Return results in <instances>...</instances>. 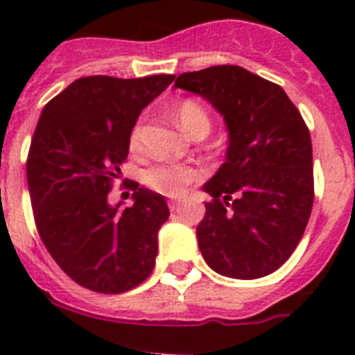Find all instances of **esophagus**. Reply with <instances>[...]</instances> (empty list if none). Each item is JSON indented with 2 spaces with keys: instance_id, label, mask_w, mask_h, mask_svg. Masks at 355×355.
<instances>
[{
  "instance_id": "1",
  "label": "esophagus",
  "mask_w": 355,
  "mask_h": 355,
  "mask_svg": "<svg viewBox=\"0 0 355 355\" xmlns=\"http://www.w3.org/2000/svg\"><path fill=\"white\" fill-rule=\"evenodd\" d=\"M181 206V200H178V199H172L171 202H168V208L172 209V211H175V209L180 208Z\"/></svg>"
}]
</instances>
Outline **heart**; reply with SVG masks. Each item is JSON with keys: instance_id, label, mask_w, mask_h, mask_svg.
Wrapping results in <instances>:
<instances>
[{"instance_id": "heart-1", "label": "heart", "mask_w": 355, "mask_h": 355, "mask_svg": "<svg viewBox=\"0 0 355 355\" xmlns=\"http://www.w3.org/2000/svg\"><path fill=\"white\" fill-rule=\"evenodd\" d=\"M175 122L180 124L181 130L190 137H197V135H208L209 128H211V121H209L208 112L205 106L199 105L193 99H187L181 101L174 110ZM144 142V124L137 122L130 133V149L133 153H140L142 150ZM202 178V171L192 165H168V163H158L153 167L146 168L142 174L144 183L149 188H153L155 192L163 193V196H180L184 188L193 181Z\"/></svg>"}]
</instances>
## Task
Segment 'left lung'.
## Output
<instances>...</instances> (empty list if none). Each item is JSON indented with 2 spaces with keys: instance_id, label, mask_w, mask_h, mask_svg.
<instances>
[{
  "instance_id": "left-lung-1",
  "label": "left lung",
  "mask_w": 355,
  "mask_h": 355,
  "mask_svg": "<svg viewBox=\"0 0 355 355\" xmlns=\"http://www.w3.org/2000/svg\"><path fill=\"white\" fill-rule=\"evenodd\" d=\"M174 87L211 103L229 135L225 162L202 187L213 197L197 225L202 258L225 277H265L293 254L311 215L306 122L279 85L238 65L183 72Z\"/></svg>"
}]
</instances>
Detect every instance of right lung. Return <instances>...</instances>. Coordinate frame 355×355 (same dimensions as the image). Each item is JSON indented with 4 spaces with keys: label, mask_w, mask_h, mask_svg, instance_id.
I'll use <instances>...</instances> for the list:
<instances>
[{
    "label": "right lung",
    "mask_w": 355,
    "mask_h": 355,
    "mask_svg": "<svg viewBox=\"0 0 355 355\" xmlns=\"http://www.w3.org/2000/svg\"><path fill=\"white\" fill-rule=\"evenodd\" d=\"M174 78H80L40 114L26 162L31 208L46 249L80 286L122 293L155 268L165 197L137 183L133 206L122 208L110 190L137 119Z\"/></svg>",
    "instance_id": "right-lung-1"
}]
</instances>
